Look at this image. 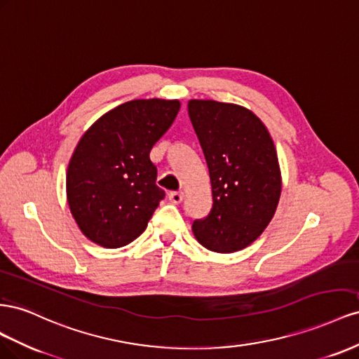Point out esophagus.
Wrapping results in <instances>:
<instances>
[{"label": "esophagus", "instance_id": "obj_1", "mask_svg": "<svg viewBox=\"0 0 359 359\" xmlns=\"http://www.w3.org/2000/svg\"><path fill=\"white\" fill-rule=\"evenodd\" d=\"M168 198H170L171 203L179 204V203H182V200H183V192H182V191H172V192L168 194Z\"/></svg>", "mask_w": 359, "mask_h": 359}]
</instances>
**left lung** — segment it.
<instances>
[{
    "label": "left lung",
    "instance_id": "1",
    "mask_svg": "<svg viewBox=\"0 0 359 359\" xmlns=\"http://www.w3.org/2000/svg\"><path fill=\"white\" fill-rule=\"evenodd\" d=\"M189 118L208 162L212 209L192 222L197 241L215 252L247 248L278 206L281 174L273 141L247 108L189 100Z\"/></svg>",
    "mask_w": 359,
    "mask_h": 359
}]
</instances>
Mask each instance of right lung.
<instances>
[{"label":"right lung","instance_id":"1","mask_svg":"<svg viewBox=\"0 0 359 359\" xmlns=\"http://www.w3.org/2000/svg\"><path fill=\"white\" fill-rule=\"evenodd\" d=\"M179 109V100H130L108 111L79 140L66 191L70 212L91 242L120 248L146 230L165 197L150 150Z\"/></svg>","mask_w":359,"mask_h":359}]
</instances>
